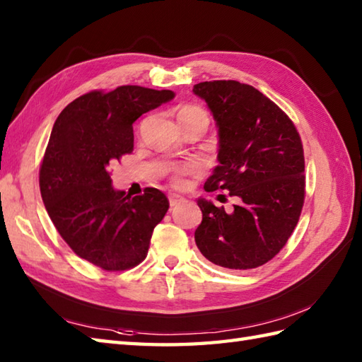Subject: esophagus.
Returning a JSON list of instances; mask_svg holds the SVG:
<instances>
[{
    "instance_id": "obj_1",
    "label": "esophagus",
    "mask_w": 362,
    "mask_h": 362,
    "mask_svg": "<svg viewBox=\"0 0 362 362\" xmlns=\"http://www.w3.org/2000/svg\"><path fill=\"white\" fill-rule=\"evenodd\" d=\"M183 202H185V197H182L179 194H169V205H171V209L173 206L183 204Z\"/></svg>"
}]
</instances>
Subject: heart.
<instances>
[{
	"mask_svg": "<svg viewBox=\"0 0 362 362\" xmlns=\"http://www.w3.org/2000/svg\"><path fill=\"white\" fill-rule=\"evenodd\" d=\"M189 117H202L205 119H209V115L202 109V107L194 105V104H187L183 105L182 109L177 113V119H183V118H189ZM199 169L197 161H187V163H180V165H174L171 168V182L175 187H183L187 183V177L189 174L196 173Z\"/></svg>",
	"mask_w": 362,
	"mask_h": 362,
	"instance_id": "b5f03b06",
	"label": "heart"
}]
</instances>
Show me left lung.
<instances>
[{
    "label": "left lung",
    "mask_w": 362,
    "mask_h": 362,
    "mask_svg": "<svg viewBox=\"0 0 362 362\" xmlns=\"http://www.w3.org/2000/svg\"><path fill=\"white\" fill-rule=\"evenodd\" d=\"M193 91L205 99L219 127V166L204 188L224 189L240 201L226 211L199 199L197 247L221 267L263 266L288 243L303 209L302 140L288 115L247 83L210 81Z\"/></svg>",
    "instance_id": "left-lung-1"
}]
</instances>
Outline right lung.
Segmentation results:
<instances>
[{
	"label": "right lung",
	"instance_id": "right-lung-1",
	"mask_svg": "<svg viewBox=\"0 0 362 362\" xmlns=\"http://www.w3.org/2000/svg\"><path fill=\"white\" fill-rule=\"evenodd\" d=\"M173 98L171 90L140 86L93 90L54 122L38 173L43 204L76 255L104 271L140 264L169 209L157 188L135 197L113 189L109 168L134 151V122Z\"/></svg>",
	"mask_w": 362,
	"mask_h": 362
}]
</instances>
